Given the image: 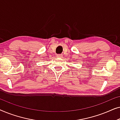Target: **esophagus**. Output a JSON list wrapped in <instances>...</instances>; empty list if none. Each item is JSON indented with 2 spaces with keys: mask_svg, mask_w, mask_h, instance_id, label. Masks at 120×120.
I'll return each instance as SVG.
<instances>
[{
  "mask_svg": "<svg viewBox=\"0 0 120 120\" xmlns=\"http://www.w3.org/2000/svg\"><path fill=\"white\" fill-rule=\"evenodd\" d=\"M57 57H60H60H62V55H60V54H59V55H57Z\"/></svg>",
  "mask_w": 120,
  "mask_h": 120,
  "instance_id": "34e87169",
  "label": "esophagus"
}]
</instances>
